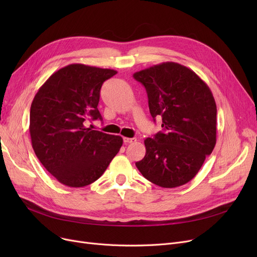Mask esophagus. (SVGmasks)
I'll use <instances>...</instances> for the list:
<instances>
[{
	"mask_svg": "<svg viewBox=\"0 0 257 257\" xmlns=\"http://www.w3.org/2000/svg\"><path fill=\"white\" fill-rule=\"evenodd\" d=\"M123 141H124V143L125 144H131V143H134V142H136L137 141V139H131V138H124L123 139Z\"/></svg>",
	"mask_w": 257,
	"mask_h": 257,
	"instance_id": "esophagus-1",
	"label": "esophagus"
}]
</instances>
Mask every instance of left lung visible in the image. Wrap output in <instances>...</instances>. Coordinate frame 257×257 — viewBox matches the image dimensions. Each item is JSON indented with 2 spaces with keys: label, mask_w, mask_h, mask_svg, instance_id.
Masks as SVG:
<instances>
[{
  "label": "left lung",
  "mask_w": 257,
  "mask_h": 257,
  "mask_svg": "<svg viewBox=\"0 0 257 257\" xmlns=\"http://www.w3.org/2000/svg\"><path fill=\"white\" fill-rule=\"evenodd\" d=\"M147 90L150 113L163 117L160 131L145 140L136 163L143 176L167 188L191 181L217 142V105L208 85L177 62H163L133 74Z\"/></svg>",
  "instance_id": "left-lung-1"
}]
</instances>
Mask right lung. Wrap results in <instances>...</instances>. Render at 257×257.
<instances>
[{"label":"right lung","instance_id":"obj_1","mask_svg":"<svg viewBox=\"0 0 257 257\" xmlns=\"http://www.w3.org/2000/svg\"><path fill=\"white\" fill-rule=\"evenodd\" d=\"M116 73L69 64L51 75L32 101V148L47 171L66 186L83 187L98 180L123 145L118 136L85 126L86 120L102 119L100 90Z\"/></svg>","mask_w":257,"mask_h":257}]
</instances>
